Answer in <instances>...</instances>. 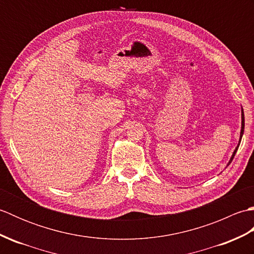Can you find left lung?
<instances>
[{
  "mask_svg": "<svg viewBox=\"0 0 254 254\" xmlns=\"http://www.w3.org/2000/svg\"><path fill=\"white\" fill-rule=\"evenodd\" d=\"M244 131H245V115H244V110H241V131H240V138H239V144H238V146L236 147V149L234 150L233 156H231V158H230V160H229L228 165L231 163V161H233V159H234V157H235V155H236V153H237V150H238V147H239V145H240V142H241L242 135H244ZM228 165H227V166H228Z\"/></svg>",
  "mask_w": 254,
  "mask_h": 254,
  "instance_id": "8db88e82",
  "label": "left lung"
}]
</instances>
